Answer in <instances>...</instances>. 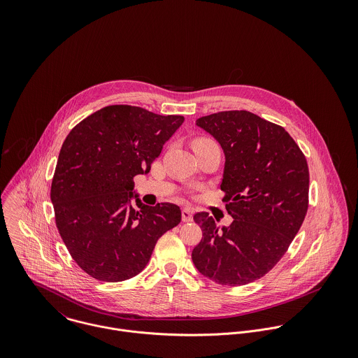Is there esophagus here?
Returning a JSON list of instances; mask_svg holds the SVG:
<instances>
[{"label":"esophagus","instance_id":"34e87169","mask_svg":"<svg viewBox=\"0 0 358 358\" xmlns=\"http://www.w3.org/2000/svg\"><path fill=\"white\" fill-rule=\"evenodd\" d=\"M182 220L183 222H192L193 220V209L186 206L182 209Z\"/></svg>","mask_w":358,"mask_h":358}]
</instances>
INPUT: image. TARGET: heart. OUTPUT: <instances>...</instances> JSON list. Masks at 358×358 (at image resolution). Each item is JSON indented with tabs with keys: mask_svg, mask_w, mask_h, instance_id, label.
Here are the masks:
<instances>
[{
	"mask_svg": "<svg viewBox=\"0 0 358 358\" xmlns=\"http://www.w3.org/2000/svg\"><path fill=\"white\" fill-rule=\"evenodd\" d=\"M200 141H201V139H200ZM203 141H205V139H203Z\"/></svg>",
	"mask_w": 358,
	"mask_h": 358,
	"instance_id": "heart-1",
	"label": "heart"
}]
</instances>
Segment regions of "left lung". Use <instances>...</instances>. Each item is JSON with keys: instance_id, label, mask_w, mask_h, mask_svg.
Returning a JSON list of instances; mask_svg holds the SVG:
<instances>
[{"instance_id": "8db88e82", "label": "left lung", "mask_w": 358, "mask_h": 358, "mask_svg": "<svg viewBox=\"0 0 358 358\" xmlns=\"http://www.w3.org/2000/svg\"><path fill=\"white\" fill-rule=\"evenodd\" d=\"M196 124L224 153L220 189L233 222L220 226L206 212L194 215L203 238L193 263L222 285L254 282L284 256L305 220L306 157L282 127L251 111H220Z\"/></svg>"}]
</instances>
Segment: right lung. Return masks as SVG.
<instances>
[{"mask_svg":"<svg viewBox=\"0 0 358 358\" xmlns=\"http://www.w3.org/2000/svg\"><path fill=\"white\" fill-rule=\"evenodd\" d=\"M182 115L107 106L77 124L62 145L51 201L59 234L91 277L118 282L139 274L157 240L180 223L178 205L142 204L134 178L150 172ZM136 199V210L131 199Z\"/></svg>","mask_w":358,"mask_h":358,"instance_id":"right-lung-1","label":"right lung"}]
</instances>
